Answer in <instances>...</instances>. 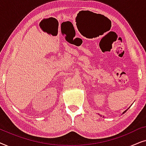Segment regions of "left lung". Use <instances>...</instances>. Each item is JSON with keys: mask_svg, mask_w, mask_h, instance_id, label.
<instances>
[{"mask_svg": "<svg viewBox=\"0 0 146 146\" xmlns=\"http://www.w3.org/2000/svg\"><path fill=\"white\" fill-rule=\"evenodd\" d=\"M125 111H126V110H125V111H123V113H125Z\"/></svg>", "mask_w": 146, "mask_h": 146, "instance_id": "1", "label": "left lung"}]
</instances>
